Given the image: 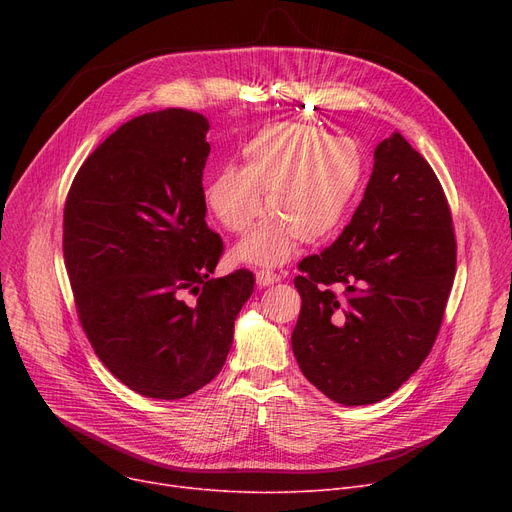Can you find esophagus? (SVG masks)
Listing matches in <instances>:
<instances>
[{
    "label": "esophagus",
    "instance_id": "obj_1",
    "mask_svg": "<svg viewBox=\"0 0 512 512\" xmlns=\"http://www.w3.org/2000/svg\"><path fill=\"white\" fill-rule=\"evenodd\" d=\"M280 282V276L276 272H270V270H257V284L259 286H272Z\"/></svg>",
    "mask_w": 512,
    "mask_h": 512
}]
</instances>
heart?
I'll return each mask as SVG.
<instances>
[{"mask_svg": "<svg viewBox=\"0 0 512 512\" xmlns=\"http://www.w3.org/2000/svg\"><path fill=\"white\" fill-rule=\"evenodd\" d=\"M242 166H226L205 186V205L228 232L245 234L236 257L259 265L284 263L294 240L305 245L332 236L351 213L365 180V159L351 139H332L305 124H270L242 145Z\"/></svg>", "mask_w": 512, "mask_h": 512, "instance_id": "obj_1", "label": "heart"}]
</instances>
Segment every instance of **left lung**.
Here are the masks:
<instances>
[{
	"label": "left lung",
	"mask_w": 512,
	"mask_h": 512,
	"mask_svg": "<svg viewBox=\"0 0 512 512\" xmlns=\"http://www.w3.org/2000/svg\"><path fill=\"white\" fill-rule=\"evenodd\" d=\"M373 159L351 224L294 278V357L315 388L346 407L390 396L419 369L456 274L452 215L432 166L398 132Z\"/></svg>",
	"instance_id": "obj_1"
}]
</instances>
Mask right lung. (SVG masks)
I'll return each mask as SVG.
<instances>
[{
    "label": "right lung",
    "instance_id": "add662e5",
    "mask_svg": "<svg viewBox=\"0 0 512 512\" xmlns=\"http://www.w3.org/2000/svg\"><path fill=\"white\" fill-rule=\"evenodd\" d=\"M207 130L178 107L132 118L85 159L64 205L80 326L101 363L149 398H184L222 371L255 286L249 270L211 278L224 242L205 222Z\"/></svg>",
    "mask_w": 512,
    "mask_h": 512
}]
</instances>
